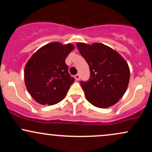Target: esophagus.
I'll use <instances>...</instances> for the list:
<instances>
[{
    "mask_svg": "<svg viewBox=\"0 0 152 152\" xmlns=\"http://www.w3.org/2000/svg\"><path fill=\"white\" fill-rule=\"evenodd\" d=\"M74 77H75V79H76V81H78V80L80 79V75L78 74H76V75H75V76H74Z\"/></svg>",
    "mask_w": 152,
    "mask_h": 152,
    "instance_id": "obj_1",
    "label": "esophagus"
}]
</instances>
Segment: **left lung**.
<instances>
[{"instance_id":"1","label":"left lung","mask_w":152,"mask_h":152,"mask_svg":"<svg viewBox=\"0 0 152 152\" xmlns=\"http://www.w3.org/2000/svg\"><path fill=\"white\" fill-rule=\"evenodd\" d=\"M76 46L89 66L90 78L80 82L87 100L102 109L114 105L126 92L129 81V68L126 61L102 43H77Z\"/></svg>"}]
</instances>
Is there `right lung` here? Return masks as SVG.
Instances as JSON below:
<instances>
[{
    "mask_svg": "<svg viewBox=\"0 0 152 152\" xmlns=\"http://www.w3.org/2000/svg\"><path fill=\"white\" fill-rule=\"evenodd\" d=\"M74 49L71 44L48 43L35 53L26 64L24 77L31 96L42 105H54L64 99L74 82L65 63Z\"/></svg>",
    "mask_w": 152,
    "mask_h": 152,
    "instance_id": "add662e5",
    "label": "right lung"
}]
</instances>
